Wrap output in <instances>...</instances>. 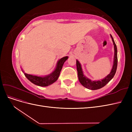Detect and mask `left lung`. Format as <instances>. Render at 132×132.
Wrapping results in <instances>:
<instances>
[{
  "instance_id": "8db88e82",
  "label": "left lung",
  "mask_w": 132,
  "mask_h": 132,
  "mask_svg": "<svg viewBox=\"0 0 132 132\" xmlns=\"http://www.w3.org/2000/svg\"><path fill=\"white\" fill-rule=\"evenodd\" d=\"M110 36L112 40L113 44L114 45V58H113V63L112 68L111 69V71L110 73L107 75L106 77H105L103 79H101V80H95L92 81L90 79L87 78L86 76L84 75L82 71V69L81 67V64L77 59V68L78 71V78L80 82L81 83V84L84 86L86 88L95 90H97L99 89H101L103 86H105L113 78V77L115 75L116 72L117 67V48L116 45L114 41V39L112 36V35H110Z\"/></svg>"
}]
</instances>
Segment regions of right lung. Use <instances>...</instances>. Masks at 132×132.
<instances>
[{
	"label": "right lung",
	"instance_id": "1",
	"mask_svg": "<svg viewBox=\"0 0 132 132\" xmlns=\"http://www.w3.org/2000/svg\"><path fill=\"white\" fill-rule=\"evenodd\" d=\"M68 57L65 56L59 59L57 63L56 67H55V69L51 74L46 76H37L25 73L24 71L22 69H21L25 77L31 82L39 86H47L52 84L53 83L57 80L64 63L68 59Z\"/></svg>",
	"mask_w": 132,
	"mask_h": 132
}]
</instances>
